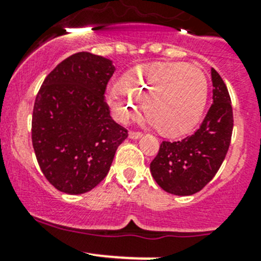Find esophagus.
Wrapping results in <instances>:
<instances>
[{"instance_id":"1","label":"esophagus","mask_w":261,"mask_h":261,"mask_svg":"<svg viewBox=\"0 0 261 261\" xmlns=\"http://www.w3.org/2000/svg\"><path fill=\"white\" fill-rule=\"evenodd\" d=\"M141 136H143V134L136 133V131H130V133H128V138L134 139V140H136V139H140Z\"/></svg>"}]
</instances>
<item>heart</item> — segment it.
I'll return each instance as SVG.
<instances>
[{
	"instance_id": "b5f03b06",
	"label": "heart",
	"mask_w": 261,
	"mask_h": 261,
	"mask_svg": "<svg viewBox=\"0 0 261 261\" xmlns=\"http://www.w3.org/2000/svg\"><path fill=\"white\" fill-rule=\"evenodd\" d=\"M208 97L203 70L180 62H158L128 73L122 83L109 87L106 98L118 120L134 117L144 101V112L164 136L191 131L201 118Z\"/></svg>"
}]
</instances>
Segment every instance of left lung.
Here are the masks:
<instances>
[{
	"instance_id": "obj_1",
	"label": "left lung",
	"mask_w": 261,
	"mask_h": 261,
	"mask_svg": "<svg viewBox=\"0 0 261 261\" xmlns=\"http://www.w3.org/2000/svg\"><path fill=\"white\" fill-rule=\"evenodd\" d=\"M212 99L198 130L183 140L163 141L150 163L155 181L168 193L191 196L206 187L225 160L231 143L233 114L225 82L211 69Z\"/></svg>"
}]
</instances>
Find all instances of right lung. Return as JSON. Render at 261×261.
I'll return each instance as SVG.
<instances>
[{"mask_svg": "<svg viewBox=\"0 0 261 261\" xmlns=\"http://www.w3.org/2000/svg\"><path fill=\"white\" fill-rule=\"evenodd\" d=\"M110 59L75 53L46 75L36 94L31 139L39 167L58 191L82 194L109 173L127 130L110 116Z\"/></svg>", "mask_w": 261, "mask_h": 261, "instance_id": "add662e5", "label": "right lung"}]
</instances>
